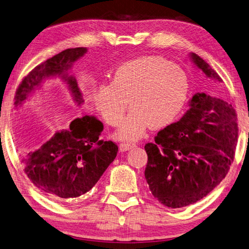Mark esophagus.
I'll use <instances>...</instances> for the list:
<instances>
[{
    "mask_svg": "<svg viewBox=\"0 0 249 249\" xmlns=\"http://www.w3.org/2000/svg\"><path fill=\"white\" fill-rule=\"evenodd\" d=\"M135 146V143H132V142H120L119 143V150L120 151H126V150H130Z\"/></svg>",
    "mask_w": 249,
    "mask_h": 249,
    "instance_id": "obj_1",
    "label": "esophagus"
}]
</instances>
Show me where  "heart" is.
<instances>
[{
    "label": "heart",
    "mask_w": 249,
    "mask_h": 249,
    "mask_svg": "<svg viewBox=\"0 0 249 249\" xmlns=\"http://www.w3.org/2000/svg\"><path fill=\"white\" fill-rule=\"evenodd\" d=\"M187 92L183 69L163 57L143 56L121 65L112 82L99 84L93 103L109 125L118 126L130 101L132 112L116 136L136 141L150 125L161 129L173 123L184 107Z\"/></svg>",
    "instance_id": "b5f03b06"
}]
</instances>
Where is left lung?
Masks as SVG:
<instances>
[{"instance_id": "left-lung-1", "label": "left lung", "mask_w": 249, "mask_h": 249, "mask_svg": "<svg viewBox=\"0 0 249 249\" xmlns=\"http://www.w3.org/2000/svg\"><path fill=\"white\" fill-rule=\"evenodd\" d=\"M192 58L208 78L222 81L197 54ZM179 121L158 132L145 145V178L152 195L168 208L195 203L228 174L235 156V109L220 99L197 92Z\"/></svg>"}]
</instances>
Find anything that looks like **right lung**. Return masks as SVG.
I'll list each match as a JSON object with an SVG mask.
<instances>
[{
    "mask_svg": "<svg viewBox=\"0 0 249 249\" xmlns=\"http://www.w3.org/2000/svg\"><path fill=\"white\" fill-rule=\"evenodd\" d=\"M86 51L83 47L67 49L36 66L17 88L16 107L24 103L43 79L56 74L67 81L75 100L81 102L78 84L67 70ZM102 130L100 120L84 116L74 119L69 130L55 133L41 148L23 151L21 162L27 178L38 190L60 201L90 191L118 152L115 142L99 139Z\"/></svg>",
    "mask_w": 249,
    "mask_h": 249,
    "instance_id": "add662e5",
    "label": "right lung"
}]
</instances>
